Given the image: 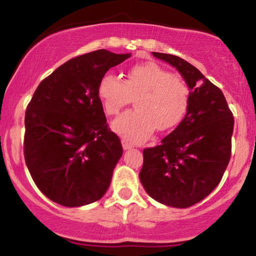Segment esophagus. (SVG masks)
I'll return each instance as SVG.
<instances>
[{
    "instance_id": "1",
    "label": "esophagus",
    "mask_w": 256,
    "mask_h": 256,
    "mask_svg": "<svg viewBox=\"0 0 256 256\" xmlns=\"http://www.w3.org/2000/svg\"><path fill=\"white\" fill-rule=\"evenodd\" d=\"M122 148H124L125 150H128V149H131V148H132L131 143H128L126 140H122Z\"/></svg>"
}]
</instances>
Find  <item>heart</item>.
I'll use <instances>...</instances> for the list:
<instances>
[{"label": "heart", "instance_id": "heart-1", "mask_svg": "<svg viewBox=\"0 0 256 256\" xmlns=\"http://www.w3.org/2000/svg\"><path fill=\"white\" fill-rule=\"evenodd\" d=\"M98 96L108 116H116L131 98H136V110L122 114L112 125L120 136L134 143L146 140L155 128L166 131L177 126L190 104L186 82L152 61L131 66L124 80L104 73L98 80Z\"/></svg>", "mask_w": 256, "mask_h": 256}]
</instances>
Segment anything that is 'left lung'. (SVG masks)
<instances>
[{
  "label": "left lung",
  "mask_w": 256,
  "mask_h": 256,
  "mask_svg": "<svg viewBox=\"0 0 256 256\" xmlns=\"http://www.w3.org/2000/svg\"><path fill=\"white\" fill-rule=\"evenodd\" d=\"M178 70L190 88L185 118L161 144L143 150L140 179L155 201L186 208L202 201L222 180L231 158L234 116L224 94L192 64L152 52Z\"/></svg>",
  "instance_id": "1"
}]
</instances>
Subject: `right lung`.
<instances>
[{"label":"right lung","mask_w":256,"mask_h":256,"mask_svg":"<svg viewBox=\"0 0 256 256\" xmlns=\"http://www.w3.org/2000/svg\"><path fill=\"white\" fill-rule=\"evenodd\" d=\"M130 54L106 49L79 55L40 82L25 112L24 156L34 184L52 201H98L122 155L98 96L100 78Z\"/></svg>","instance_id":"right-lung-1"}]
</instances>
